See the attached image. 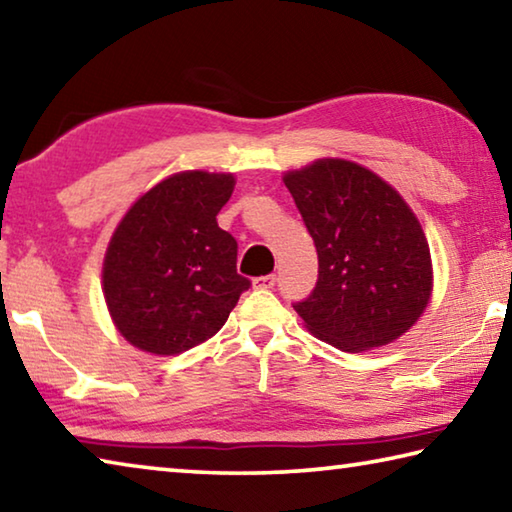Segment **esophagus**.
I'll use <instances>...</instances> for the list:
<instances>
[{
    "mask_svg": "<svg viewBox=\"0 0 512 512\" xmlns=\"http://www.w3.org/2000/svg\"><path fill=\"white\" fill-rule=\"evenodd\" d=\"M275 280H277V277H275L273 273H268V275H259V277H255L253 284H255L257 289H273V287H275Z\"/></svg>",
    "mask_w": 512,
    "mask_h": 512,
    "instance_id": "esophagus-1",
    "label": "esophagus"
}]
</instances>
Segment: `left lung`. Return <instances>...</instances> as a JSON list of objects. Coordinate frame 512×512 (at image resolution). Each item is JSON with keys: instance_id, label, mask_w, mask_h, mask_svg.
I'll return each instance as SVG.
<instances>
[{"instance_id": "1", "label": "left lung", "mask_w": 512, "mask_h": 512, "mask_svg": "<svg viewBox=\"0 0 512 512\" xmlns=\"http://www.w3.org/2000/svg\"><path fill=\"white\" fill-rule=\"evenodd\" d=\"M318 253V280L293 309L309 332L345 352L402 336L431 296V255L415 214L377 173L348 160L289 171Z\"/></svg>"}]
</instances>
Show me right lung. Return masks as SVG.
Returning a JSON list of instances; mask_svg holds the SVG:
<instances>
[{
    "instance_id": "add662e5",
    "label": "right lung",
    "mask_w": 512,
    "mask_h": 512,
    "mask_svg": "<svg viewBox=\"0 0 512 512\" xmlns=\"http://www.w3.org/2000/svg\"><path fill=\"white\" fill-rule=\"evenodd\" d=\"M230 173H176L146 192L117 225L103 262V296L126 341L180 354L214 336L250 280L237 273V239L216 214Z\"/></svg>"
}]
</instances>
